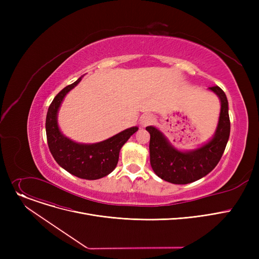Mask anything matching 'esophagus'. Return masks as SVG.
<instances>
[{"instance_id":"esophagus-1","label":"esophagus","mask_w":259,"mask_h":259,"mask_svg":"<svg viewBox=\"0 0 259 259\" xmlns=\"http://www.w3.org/2000/svg\"><path fill=\"white\" fill-rule=\"evenodd\" d=\"M154 120H155V117L152 114H145L142 117V126L143 127H147L149 125L153 124Z\"/></svg>"}]
</instances>
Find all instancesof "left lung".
Segmentation results:
<instances>
[{
  "label": "left lung",
  "instance_id": "left-lung-1",
  "mask_svg": "<svg viewBox=\"0 0 259 259\" xmlns=\"http://www.w3.org/2000/svg\"><path fill=\"white\" fill-rule=\"evenodd\" d=\"M221 100V114L214 137L192 151H180L153 126L146 127L150 133V164L154 173L166 182L186 185L210 173L221 160L230 137V117L226 93L219 87H209Z\"/></svg>",
  "mask_w": 259,
  "mask_h": 259
}]
</instances>
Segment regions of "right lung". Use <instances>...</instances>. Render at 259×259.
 <instances>
[{"label":"right lung","mask_w":259,"mask_h":259,"mask_svg":"<svg viewBox=\"0 0 259 259\" xmlns=\"http://www.w3.org/2000/svg\"><path fill=\"white\" fill-rule=\"evenodd\" d=\"M81 77L61 90L50 104L46 116V135L49 150L58 164L79 179L99 180L111 173L118 161L120 148L139 130L131 127L114 137L95 144H78L60 131L58 112L66 94L73 89Z\"/></svg>","instance_id":"1"}]
</instances>
